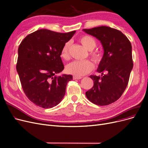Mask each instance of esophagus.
<instances>
[{"instance_id": "esophagus-1", "label": "esophagus", "mask_w": 148, "mask_h": 148, "mask_svg": "<svg viewBox=\"0 0 148 148\" xmlns=\"http://www.w3.org/2000/svg\"><path fill=\"white\" fill-rule=\"evenodd\" d=\"M82 79V77H77V76H73V79L74 80H79Z\"/></svg>"}]
</instances>
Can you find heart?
Wrapping results in <instances>:
<instances>
[{"instance_id":"b5f03b06","label":"heart","mask_w":148,"mask_h":148,"mask_svg":"<svg viewBox=\"0 0 148 148\" xmlns=\"http://www.w3.org/2000/svg\"><path fill=\"white\" fill-rule=\"evenodd\" d=\"M80 42L86 49L92 51L96 47V42L94 38L90 36H83L80 38ZM71 42H68L64 45L60 53V56L64 60H68L69 57V48ZM93 59L96 62H99L101 60V55L99 52H94L91 54ZM94 64L89 60L78 61L75 60L71 62L66 66V71L74 76L82 77L93 69Z\"/></svg>"}]
</instances>
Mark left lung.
I'll use <instances>...</instances> for the list:
<instances>
[{"label": "left lung", "mask_w": 148, "mask_h": 148, "mask_svg": "<svg viewBox=\"0 0 148 148\" xmlns=\"http://www.w3.org/2000/svg\"><path fill=\"white\" fill-rule=\"evenodd\" d=\"M100 41L103 55L97 71L101 76H89L94 86L86 92L93 103L105 106L117 100L127 85L133 68L131 43L121 31L106 26L83 29Z\"/></svg>", "instance_id": "obj_1"}]
</instances>
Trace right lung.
Listing matches in <instances>:
<instances>
[{
  "label": "right lung",
  "mask_w": 148,
  "mask_h": 148,
  "mask_svg": "<svg viewBox=\"0 0 148 148\" xmlns=\"http://www.w3.org/2000/svg\"><path fill=\"white\" fill-rule=\"evenodd\" d=\"M75 33L38 29L28 35L19 45L17 72L25 94L36 105L51 108L63 99L73 76L57 75L64 69L60 53Z\"/></svg>",
  "instance_id": "1"
}]
</instances>
